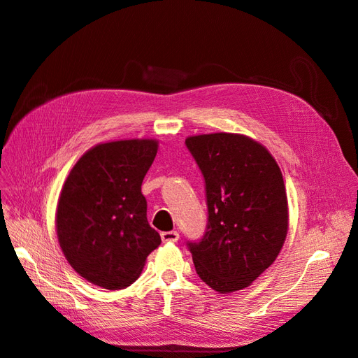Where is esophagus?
Returning <instances> with one entry per match:
<instances>
[{
    "mask_svg": "<svg viewBox=\"0 0 358 358\" xmlns=\"http://www.w3.org/2000/svg\"><path fill=\"white\" fill-rule=\"evenodd\" d=\"M160 237L165 243H176L180 238V234L177 231H168V232H162Z\"/></svg>",
    "mask_w": 358,
    "mask_h": 358,
    "instance_id": "1",
    "label": "esophagus"
}]
</instances>
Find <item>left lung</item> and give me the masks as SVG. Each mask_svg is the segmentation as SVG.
<instances>
[{"instance_id": "1", "label": "left lung", "mask_w": 358, "mask_h": 358, "mask_svg": "<svg viewBox=\"0 0 358 358\" xmlns=\"http://www.w3.org/2000/svg\"><path fill=\"white\" fill-rule=\"evenodd\" d=\"M186 147L203 177L208 210L202 238L187 241L195 270L217 292L246 288L287 238L282 172L265 147L243 135L190 136Z\"/></svg>"}]
</instances>
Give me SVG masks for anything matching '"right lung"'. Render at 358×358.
Listing matches in <instances>:
<instances>
[{
	"label": "right lung",
	"instance_id": "obj_1",
	"mask_svg": "<svg viewBox=\"0 0 358 358\" xmlns=\"http://www.w3.org/2000/svg\"><path fill=\"white\" fill-rule=\"evenodd\" d=\"M156 155L152 139L96 145L78 160L61 190L59 246L73 270L97 287H129L162 243L141 192Z\"/></svg>",
	"mask_w": 358,
	"mask_h": 358
}]
</instances>
